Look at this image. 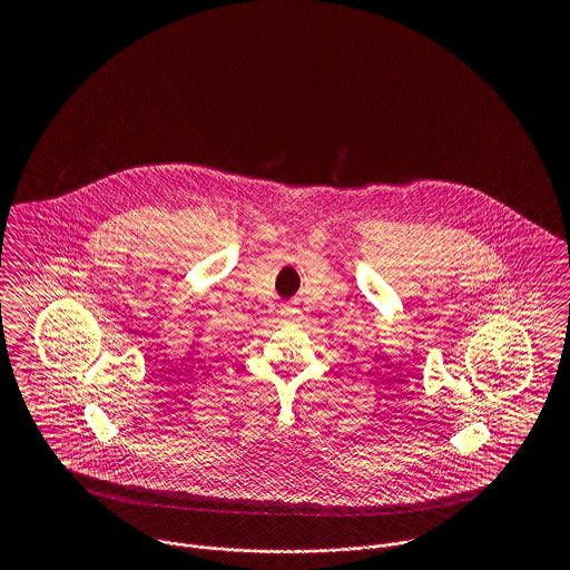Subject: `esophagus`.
<instances>
[{"mask_svg": "<svg viewBox=\"0 0 570 570\" xmlns=\"http://www.w3.org/2000/svg\"><path fill=\"white\" fill-rule=\"evenodd\" d=\"M282 316L286 321H297V318H301V312H298L297 307H293V305H286V307H282Z\"/></svg>", "mask_w": 570, "mask_h": 570, "instance_id": "1", "label": "esophagus"}]
</instances>
